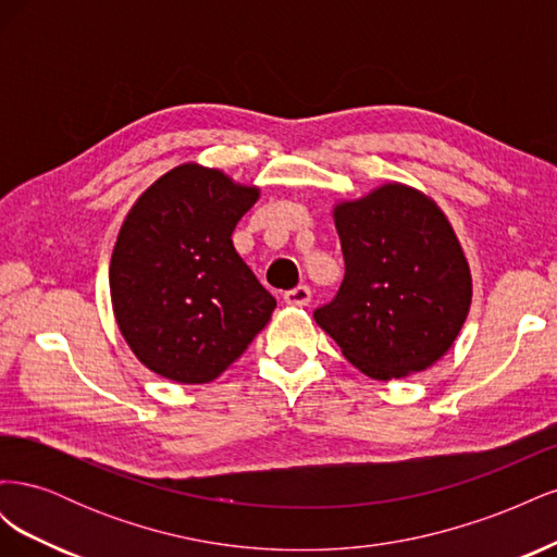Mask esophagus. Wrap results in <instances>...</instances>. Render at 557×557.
Here are the masks:
<instances>
[{
    "label": "esophagus",
    "instance_id": "obj_1",
    "mask_svg": "<svg viewBox=\"0 0 557 557\" xmlns=\"http://www.w3.org/2000/svg\"><path fill=\"white\" fill-rule=\"evenodd\" d=\"M283 299H285V305H290V307H307L311 301V288L309 285H297V288L285 293Z\"/></svg>",
    "mask_w": 557,
    "mask_h": 557
}]
</instances>
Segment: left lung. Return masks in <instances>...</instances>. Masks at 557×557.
<instances>
[{
	"mask_svg": "<svg viewBox=\"0 0 557 557\" xmlns=\"http://www.w3.org/2000/svg\"><path fill=\"white\" fill-rule=\"evenodd\" d=\"M346 274L315 323L367 376L423 372L453 346L469 313L471 276L442 209L387 183L334 209Z\"/></svg>",
	"mask_w": 557,
	"mask_h": 557,
	"instance_id": "8db88e82",
	"label": "left lung"
}]
</instances>
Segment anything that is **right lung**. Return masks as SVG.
<instances>
[{"label":"right lung","mask_w":557,"mask_h":557,"mask_svg":"<svg viewBox=\"0 0 557 557\" xmlns=\"http://www.w3.org/2000/svg\"><path fill=\"white\" fill-rule=\"evenodd\" d=\"M258 195L218 170L181 164L127 213L111 256V299L150 372L209 383L269 323L276 299L232 244Z\"/></svg>","instance_id":"right-lung-1"}]
</instances>
